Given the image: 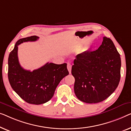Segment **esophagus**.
Instances as JSON below:
<instances>
[{
	"label": "esophagus",
	"instance_id": "34e87169",
	"mask_svg": "<svg viewBox=\"0 0 131 131\" xmlns=\"http://www.w3.org/2000/svg\"><path fill=\"white\" fill-rule=\"evenodd\" d=\"M67 68H68V71H69V73H71L72 65H71V63H69V62H68V63H67Z\"/></svg>",
	"mask_w": 131,
	"mask_h": 131
}]
</instances>
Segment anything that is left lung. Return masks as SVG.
Segmentation results:
<instances>
[{
	"label": "left lung",
	"instance_id": "8db88e82",
	"mask_svg": "<svg viewBox=\"0 0 131 131\" xmlns=\"http://www.w3.org/2000/svg\"><path fill=\"white\" fill-rule=\"evenodd\" d=\"M121 68L120 54L112 40L106 37L95 51L77 55L71 71L77 98L86 103L106 100L118 86Z\"/></svg>",
	"mask_w": 131,
	"mask_h": 131
}]
</instances>
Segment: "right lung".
Here are the masks:
<instances>
[{
  "label": "right lung",
  "instance_id": "add662e5",
  "mask_svg": "<svg viewBox=\"0 0 131 131\" xmlns=\"http://www.w3.org/2000/svg\"><path fill=\"white\" fill-rule=\"evenodd\" d=\"M38 38L33 36L19 39L8 58V79L11 87L25 102L37 105L49 102L60 81L69 74L66 63L57 65L48 62L32 72L21 67L18 58V45Z\"/></svg>",
  "mask_w": 131,
  "mask_h": 131
}]
</instances>
